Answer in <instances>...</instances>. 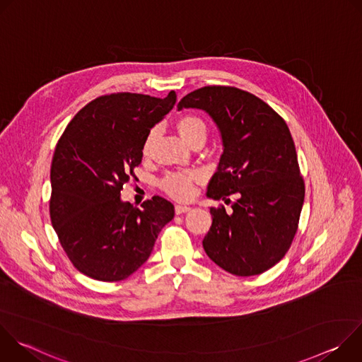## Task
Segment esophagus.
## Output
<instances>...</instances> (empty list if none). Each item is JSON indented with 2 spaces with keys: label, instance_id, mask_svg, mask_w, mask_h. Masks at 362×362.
Wrapping results in <instances>:
<instances>
[{
  "label": "esophagus",
  "instance_id": "1",
  "mask_svg": "<svg viewBox=\"0 0 362 362\" xmlns=\"http://www.w3.org/2000/svg\"><path fill=\"white\" fill-rule=\"evenodd\" d=\"M190 211H192L190 206H183V204H176V206H175V212H176V215L187 214V212H190Z\"/></svg>",
  "mask_w": 362,
  "mask_h": 362
}]
</instances>
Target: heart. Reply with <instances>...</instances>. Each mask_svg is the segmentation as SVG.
I'll return each mask as SVG.
<instances>
[{
	"label": "heart",
	"instance_id": "1",
	"mask_svg": "<svg viewBox=\"0 0 362 362\" xmlns=\"http://www.w3.org/2000/svg\"><path fill=\"white\" fill-rule=\"evenodd\" d=\"M176 129L182 140L187 146L193 144L194 141L204 143L206 136H208V127H206L204 122L194 115H186L180 117L176 124ZM151 143H153V134H148L141 147V153L144 156H147L150 153ZM197 180H199V175L194 172H176L165 176L160 182V187L173 199L187 200L192 197L193 186Z\"/></svg>",
	"mask_w": 362,
	"mask_h": 362
}]
</instances>
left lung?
Instances as JSON below:
<instances>
[{"instance_id":"obj_1","label":"left lung","mask_w":362,"mask_h":362,"mask_svg":"<svg viewBox=\"0 0 362 362\" xmlns=\"http://www.w3.org/2000/svg\"><path fill=\"white\" fill-rule=\"evenodd\" d=\"M177 109L208 113L221 134L223 153L206 196L225 202L233 193L239 197L230 214L211 208L206 255L232 275L268 271L288 252L305 197L286 123L261 98L226 86L194 90Z\"/></svg>"}]
</instances>
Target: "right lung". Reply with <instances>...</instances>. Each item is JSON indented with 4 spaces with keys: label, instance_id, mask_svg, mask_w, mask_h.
<instances>
[{
    "label": "right lung",
    "instance_id": "obj_1",
    "mask_svg": "<svg viewBox=\"0 0 362 362\" xmlns=\"http://www.w3.org/2000/svg\"><path fill=\"white\" fill-rule=\"evenodd\" d=\"M165 98L117 93L83 107L66 127L51 163V223L73 265L103 282L126 279L153 250L175 206L153 196L141 209L120 190L140 165L150 130L173 109Z\"/></svg>",
    "mask_w": 362,
    "mask_h": 362
}]
</instances>
